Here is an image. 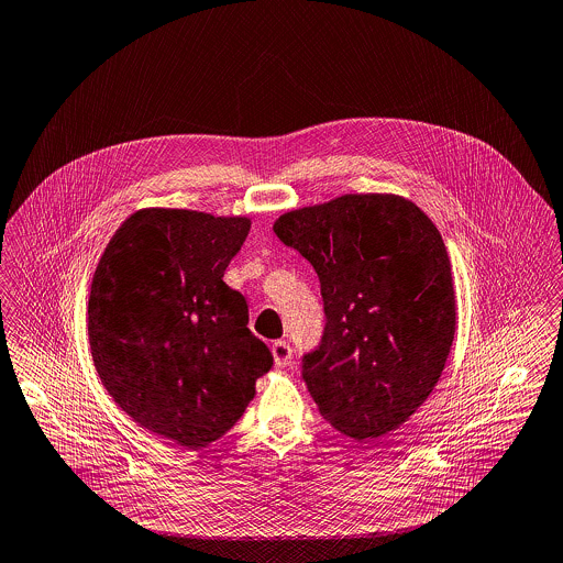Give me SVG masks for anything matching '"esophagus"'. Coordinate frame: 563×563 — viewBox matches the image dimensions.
Instances as JSON below:
<instances>
[{
	"label": "esophagus",
	"instance_id": "obj_1",
	"mask_svg": "<svg viewBox=\"0 0 563 563\" xmlns=\"http://www.w3.org/2000/svg\"><path fill=\"white\" fill-rule=\"evenodd\" d=\"M271 353H273V358H275V365H277V367H286V365L290 363V358H292V346H290L288 342L279 340V342H275V344L271 346Z\"/></svg>",
	"mask_w": 563,
	"mask_h": 563
}]
</instances>
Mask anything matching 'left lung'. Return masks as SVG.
Returning a JSON list of instances; mask_svg holds the SVG:
<instances>
[{"label": "left lung", "instance_id": "left-lung-1", "mask_svg": "<svg viewBox=\"0 0 563 563\" xmlns=\"http://www.w3.org/2000/svg\"><path fill=\"white\" fill-rule=\"evenodd\" d=\"M273 232L320 279L324 335L303 358L320 415L357 441L394 432L432 394L456 333L441 232L394 194L303 206L284 212Z\"/></svg>", "mask_w": 563, "mask_h": 563}]
</instances>
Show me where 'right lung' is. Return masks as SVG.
<instances>
[{
  "label": "right lung",
  "mask_w": 563,
  "mask_h": 563,
  "mask_svg": "<svg viewBox=\"0 0 563 563\" xmlns=\"http://www.w3.org/2000/svg\"><path fill=\"white\" fill-rule=\"evenodd\" d=\"M250 217L142 208L97 264L88 338L113 402L176 450L223 437L256 396L273 355L247 329V301L223 282Z\"/></svg>",
  "instance_id": "right-lung-1"
}]
</instances>
